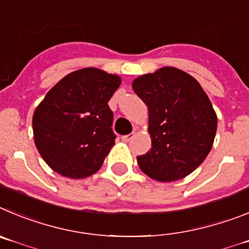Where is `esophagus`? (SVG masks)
<instances>
[{"label":"esophagus","mask_w":249,"mask_h":249,"mask_svg":"<svg viewBox=\"0 0 249 249\" xmlns=\"http://www.w3.org/2000/svg\"><path fill=\"white\" fill-rule=\"evenodd\" d=\"M134 138V134H129V135H125V136H122V140L124 141V142H129L131 139Z\"/></svg>","instance_id":"esophagus-1"}]
</instances>
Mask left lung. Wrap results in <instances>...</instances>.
<instances>
[{
	"label": "left lung",
	"instance_id": "8db88e82",
	"mask_svg": "<svg viewBox=\"0 0 249 249\" xmlns=\"http://www.w3.org/2000/svg\"><path fill=\"white\" fill-rule=\"evenodd\" d=\"M133 89L149 110L152 145L136 158L139 167L160 182L186 178L213 145L217 115L207 94L192 75L174 67L140 75Z\"/></svg>",
	"mask_w": 249,
	"mask_h": 249
}]
</instances>
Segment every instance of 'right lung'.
Wrapping results in <instances>:
<instances>
[{
  "label": "right lung",
  "mask_w": 249,
  "mask_h": 249,
  "mask_svg": "<svg viewBox=\"0 0 249 249\" xmlns=\"http://www.w3.org/2000/svg\"><path fill=\"white\" fill-rule=\"evenodd\" d=\"M122 78L98 68L71 71L46 94L33 114L37 150L53 171L86 178L102 167L115 145L108 102Z\"/></svg>",
  "instance_id": "1"
}]
</instances>
